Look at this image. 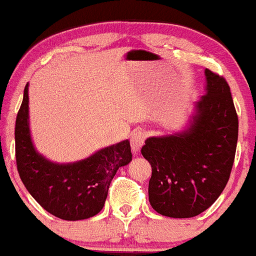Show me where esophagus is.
<instances>
[{
  "label": "esophagus",
  "instance_id": "1",
  "mask_svg": "<svg viewBox=\"0 0 256 256\" xmlns=\"http://www.w3.org/2000/svg\"><path fill=\"white\" fill-rule=\"evenodd\" d=\"M146 139V134L144 133L142 130H135L130 136V145H132V150L133 152H139L142 147L144 142H145Z\"/></svg>",
  "mask_w": 256,
  "mask_h": 256
}]
</instances>
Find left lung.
Returning a JSON list of instances; mask_svg holds the SVG:
<instances>
[{"instance_id":"1","label":"left lung","mask_w":256,"mask_h":256,"mask_svg":"<svg viewBox=\"0 0 256 256\" xmlns=\"http://www.w3.org/2000/svg\"><path fill=\"white\" fill-rule=\"evenodd\" d=\"M205 94L181 132L151 136L141 148L152 166L148 200L171 218H192L206 211L224 190L232 169L238 117L223 76L205 70Z\"/></svg>"}]
</instances>
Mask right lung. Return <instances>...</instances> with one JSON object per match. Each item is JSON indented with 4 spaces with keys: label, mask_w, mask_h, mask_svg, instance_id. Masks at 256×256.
<instances>
[{
    "label": "right lung",
    "mask_w": 256,
    "mask_h": 256,
    "mask_svg": "<svg viewBox=\"0 0 256 256\" xmlns=\"http://www.w3.org/2000/svg\"><path fill=\"white\" fill-rule=\"evenodd\" d=\"M28 84L15 122V157L21 181L45 211L63 220L98 214L111 180L132 160L128 140L99 150L88 158L60 164L40 154L32 142L28 120Z\"/></svg>",
    "instance_id": "1"
}]
</instances>
